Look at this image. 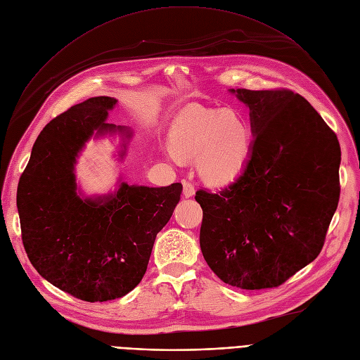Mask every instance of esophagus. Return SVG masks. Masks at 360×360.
<instances>
[{
    "mask_svg": "<svg viewBox=\"0 0 360 360\" xmlns=\"http://www.w3.org/2000/svg\"><path fill=\"white\" fill-rule=\"evenodd\" d=\"M182 185H184V197H185V198H191V197L195 194L194 185L190 184V182H186V181H184Z\"/></svg>",
    "mask_w": 360,
    "mask_h": 360,
    "instance_id": "1",
    "label": "esophagus"
}]
</instances>
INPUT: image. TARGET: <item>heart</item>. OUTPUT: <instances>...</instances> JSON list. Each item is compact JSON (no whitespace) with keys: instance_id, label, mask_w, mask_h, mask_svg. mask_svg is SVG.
I'll use <instances>...</instances> for the list:
<instances>
[{"instance_id":"b5f03b06","label":"heart","mask_w":360,"mask_h":360,"mask_svg":"<svg viewBox=\"0 0 360 360\" xmlns=\"http://www.w3.org/2000/svg\"><path fill=\"white\" fill-rule=\"evenodd\" d=\"M167 158L176 165L197 158V172L209 185L223 186L236 181L252 150L250 122L235 110L198 105L184 108L170 125Z\"/></svg>"}]
</instances>
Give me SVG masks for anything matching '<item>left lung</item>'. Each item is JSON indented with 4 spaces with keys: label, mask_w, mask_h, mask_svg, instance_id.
Masks as SVG:
<instances>
[{
    "label": "left lung",
    "mask_w": 360,
    "mask_h": 360,
    "mask_svg": "<svg viewBox=\"0 0 360 360\" xmlns=\"http://www.w3.org/2000/svg\"><path fill=\"white\" fill-rule=\"evenodd\" d=\"M250 108L252 150L217 194L197 191L200 247L226 285L277 288L323 250L340 195L334 132L290 90L231 89Z\"/></svg>",
    "instance_id": "left-lung-1"
}]
</instances>
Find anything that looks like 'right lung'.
<instances>
[{
  "instance_id": "obj_1",
  "label": "right lung",
  "mask_w": 360,
  "mask_h": 360,
  "mask_svg": "<svg viewBox=\"0 0 360 360\" xmlns=\"http://www.w3.org/2000/svg\"><path fill=\"white\" fill-rule=\"evenodd\" d=\"M118 101L87 99L53 118L36 139L17 186L22 238L32 266L51 285L86 302L125 296L141 281L156 235L181 200L182 185H129L87 197L75 165L90 139L120 136L124 160L131 128L108 122Z\"/></svg>"
}]
</instances>
